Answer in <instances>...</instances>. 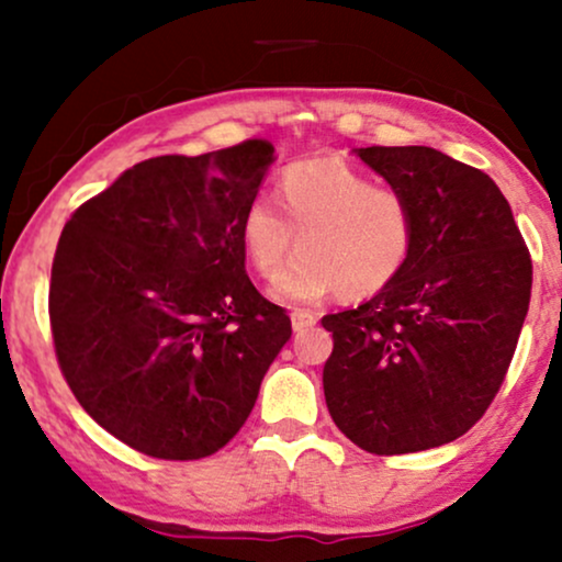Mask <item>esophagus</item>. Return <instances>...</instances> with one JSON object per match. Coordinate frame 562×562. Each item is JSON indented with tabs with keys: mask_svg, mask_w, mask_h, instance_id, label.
Segmentation results:
<instances>
[{
	"mask_svg": "<svg viewBox=\"0 0 562 562\" xmlns=\"http://www.w3.org/2000/svg\"><path fill=\"white\" fill-rule=\"evenodd\" d=\"M290 322H293V330L301 333L308 330L312 325H317V314L308 312V308H295V312L290 314Z\"/></svg>",
	"mask_w": 562,
	"mask_h": 562,
	"instance_id": "esophagus-1",
	"label": "esophagus"
}]
</instances>
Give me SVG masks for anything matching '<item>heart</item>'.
I'll list each match as a JSON object with an SVG mask.
<instances>
[{
  "label": "heart",
  "mask_w": 562,
  "mask_h": 562,
  "mask_svg": "<svg viewBox=\"0 0 562 562\" xmlns=\"http://www.w3.org/2000/svg\"><path fill=\"white\" fill-rule=\"evenodd\" d=\"M277 192L280 205L256 198L243 214L245 254L263 280L282 272L299 237L301 254L277 282V299L312 303L335 290L344 299H370L393 285L415 254L409 200L346 160L290 164Z\"/></svg>",
  "instance_id": "obj_1"
}]
</instances>
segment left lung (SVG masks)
Wrapping results in <instances>:
<instances>
[{
    "instance_id": "left-lung-1",
    "label": "left lung",
    "mask_w": 562,
    "mask_h": 562,
    "mask_svg": "<svg viewBox=\"0 0 562 562\" xmlns=\"http://www.w3.org/2000/svg\"><path fill=\"white\" fill-rule=\"evenodd\" d=\"M357 156L409 200L417 240L393 285L322 317V385L357 447L409 454L468 434L494 402L531 301V256L488 173L420 145Z\"/></svg>"
}]
</instances>
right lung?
Returning a JSON list of instances; mask_svg holds the SVG:
<instances>
[{
  "mask_svg": "<svg viewBox=\"0 0 562 562\" xmlns=\"http://www.w3.org/2000/svg\"><path fill=\"white\" fill-rule=\"evenodd\" d=\"M272 164L267 139L142 160L63 227L57 364L89 417L142 454L200 460L229 443L293 333L245 274L243 214Z\"/></svg>",
  "mask_w": 562,
  "mask_h": 562,
  "instance_id": "add662e5",
  "label": "right lung"
}]
</instances>
